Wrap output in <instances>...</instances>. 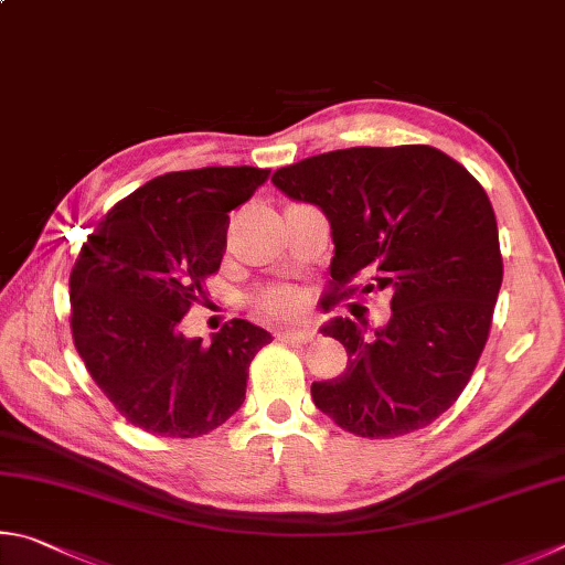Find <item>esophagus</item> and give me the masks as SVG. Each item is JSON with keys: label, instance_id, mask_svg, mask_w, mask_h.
I'll list each match as a JSON object with an SVG mask.
<instances>
[{"label": "esophagus", "instance_id": "34e87169", "mask_svg": "<svg viewBox=\"0 0 565 565\" xmlns=\"http://www.w3.org/2000/svg\"><path fill=\"white\" fill-rule=\"evenodd\" d=\"M315 338V330L310 328H285L277 332L280 342H310Z\"/></svg>", "mask_w": 565, "mask_h": 565}]
</instances>
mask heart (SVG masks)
<instances>
[{"label":"heart","mask_w":565,"mask_h":565,"mask_svg":"<svg viewBox=\"0 0 565 565\" xmlns=\"http://www.w3.org/2000/svg\"><path fill=\"white\" fill-rule=\"evenodd\" d=\"M255 305H257V310L265 315H273V318H290V315L300 310L302 298L298 290L280 285V288H267L265 292L257 295Z\"/></svg>","instance_id":"b5f03b06"}]
</instances>
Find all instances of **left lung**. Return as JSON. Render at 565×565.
<instances>
[{"mask_svg": "<svg viewBox=\"0 0 565 565\" xmlns=\"http://www.w3.org/2000/svg\"><path fill=\"white\" fill-rule=\"evenodd\" d=\"M273 183L330 217V305L392 292L384 328L348 318L322 328L344 344L348 370L312 382L318 409L364 439L424 429L459 399L489 340L503 260L487 191L422 143L310 156L277 168ZM360 274L362 289L351 285Z\"/></svg>", "mask_w": 565, "mask_h": 565, "instance_id": "8db88e82", "label": "left lung"}]
</instances>
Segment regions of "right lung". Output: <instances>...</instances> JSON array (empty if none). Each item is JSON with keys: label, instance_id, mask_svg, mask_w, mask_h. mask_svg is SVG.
Listing matches in <instances>:
<instances>
[{"label": "right lung", "instance_id": "right-lung-1", "mask_svg": "<svg viewBox=\"0 0 565 565\" xmlns=\"http://www.w3.org/2000/svg\"><path fill=\"white\" fill-rule=\"evenodd\" d=\"M267 168L211 166L158 175L108 211L68 277L72 338L121 417L156 437L195 439L241 409L247 367L270 332L231 320L211 344L181 320L221 267L227 213Z\"/></svg>", "mask_w": 565, "mask_h": 565}]
</instances>
